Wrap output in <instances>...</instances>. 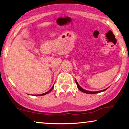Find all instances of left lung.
<instances>
[{
    "mask_svg": "<svg viewBox=\"0 0 129 129\" xmlns=\"http://www.w3.org/2000/svg\"><path fill=\"white\" fill-rule=\"evenodd\" d=\"M76 81V83L77 84V88H78L79 89L80 91H81V92H83L84 93H88V94H95V93H99V92H103V91H106V89H107V88H106L105 89H103V90H102V91H87V90H85V89H83L82 88H81L80 85H79L78 83L77 82L76 80H75Z\"/></svg>",
    "mask_w": 129,
    "mask_h": 129,
    "instance_id": "obj_1",
    "label": "left lung"
}]
</instances>
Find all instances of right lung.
Segmentation results:
<instances>
[{
    "label": "right lung",
    "instance_id": "obj_1",
    "mask_svg": "<svg viewBox=\"0 0 129 129\" xmlns=\"http://www.w3.org/2000/svg\"><path fill=\"white\" fill-rule=\"evenodd\" d=\"M53 87H54V85L52 87V88H51L49 91H48V92H45V93H42V94H40V95H37V96H42V95H46V94H47V93H49L53 89ZM36 95V96H37ZM36 96V95H35Z\"/></svg>",
    "mask_w": 129,
    "mask_h": 129
}]
</instances>
